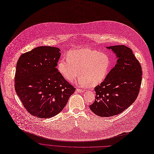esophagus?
<instances>
[{"label": "esophagus", "instance_id": "1", "mask_svg": "<svg viewBox=\"0 0 154 154\" xmlns=\"http://www.w3.org/2000/svg\"><path fill=\"white\" fill-rule=\"evenodd\" d=\"M76 91L78 93H83V92H85V90H84V89H80V88H77Z\"/></svg>", "mask_w": 154, "mask_h": 154}]
</instances>
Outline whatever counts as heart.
Wrapping results in <instances>:
<instances>
[{
	"label": "heart",
	"instance_id": "1",
	"mask_svg": "<svg viewBox=\"0 0 154 154\" xmlns=\"http://www.w3.org/2000/svg\"><path fill=\"white\" fill-rule=\"evenodd\" d=\"M67 58L58 63V70L67 80L72 82L80 73L77 83L85 86L90 83L92 85L103 81L109 73L110 60L107 55L90 48L70 51Z\"/></svg>",
	"mask_w": 154,
	"mask_h": 154
}]
</instances>
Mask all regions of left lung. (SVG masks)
Instances as JSON below:
<instances>
[{
	"label": "left lung",
	"mask_w": 154,
	"mask_h": 154,
	"mask_svg": "<svg viewBox=\"0 0 154 154\" xmlns=\"http://www.w3.org/2000/svg\"><path fill=\"white\" fill-rule=\"evenodd\" d=\"M116 54L117 63L100 85L94 102L90 106L94 114L103 117L122 113L136 100L142 82V68L132 50L125 45L106 47Z\"/></svg>",
	"instance_id": "left-lung-1"
}]
</instances>
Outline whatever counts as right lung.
<instances>
[{"label":"right lung","mask_w":154,"mask_h":154,"mask_svg":"<svg viewBox=\"0 0 154 154\" xmlns=\"http://www.w3.org/2000/svg\"><path fill=\"white\" fill-rule=\"evenodd\" d=\"M60 51L38 47L21 54L17 64L16 93L29 114L38 118L58 114L75 90L57 68Z\"/></svg>","instance_id":"obj_1"}]
</instances>
